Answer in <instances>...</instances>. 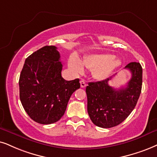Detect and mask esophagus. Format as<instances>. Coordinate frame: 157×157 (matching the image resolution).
I'll return each mask as SVG.
<instances>
[{"label":"esophagus","mask_w":157,"mask_h":157,"mask_svg":"<svg viewBox=\"0 0 157 157\" xmlns=\"http://www.w3.org/2000/svg\"><path fill=\"white\" fill-rule=\"evenodd\" d=\"M80 86L81 88H85V87L87 86L86 82H85V81L84 80H82L80 81Z\"/></svg>","instance_id":"1"}]
</instances>
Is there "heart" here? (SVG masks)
<instances>
[{
  "mask_svg": "<svg viewBox=\"0 0 157 157\" xmlns=\"http://www.w3.org/2000/svg\"><path fill=\"white\" fill-rule=\"evenodd\" d=\"M93 69V75L96 80H104L108 78L113 72L121 66L122 61L119 58L109 53L93 54L83 59L82 63L77 57H72L69 60V67L75 74L80 75L84 71L83 65Z\"/></svg>",
  "mask_w": 157,
  "mask_h": 157,
  "instance_id": "1",
  "label": "heart"
}]
</instances>
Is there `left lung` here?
Returning <instances> with one entry per match:
<instances>
[{
  "label": "left lung",
  "instance_id": "1",
  "mask_svg": "<svg viewBox=\"0 0 157 157\" xmlns=\"http://www.w3.org/2000/svg\"><path fill=\"white\" fill-rule=\"evenodd\" d=\"M124 69L131 72V78L125 88L118 90L109 85L113 77L86 87L88 112L96 126L110 128L122 123L136 106L142 88L143 69L138 62H130Z\"/></svg>",
  "mask_w": 157,
  "mask_h": 157
}]
</instances>
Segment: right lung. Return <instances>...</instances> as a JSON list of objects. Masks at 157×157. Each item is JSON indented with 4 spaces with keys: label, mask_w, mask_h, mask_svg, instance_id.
<instances>
[{
    "label": "right lung",
    "mask_w": 157,
    "mask_h": 157,
    "mask_svg": "<svg viewBox=\"0 0 157 157\" xmlns=\"http://www.w3.org/2000/svg\"><path fill=\"white\" fill-rule=\"evenodd\" d=\"M63 65L54 45H46L25 61L19 77V98L25 112L35 122L49 124L64 114L67 104L80 80H65Z\"/></svg>",
    "instance_id": "1"
}]
</instances>
